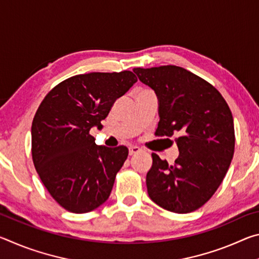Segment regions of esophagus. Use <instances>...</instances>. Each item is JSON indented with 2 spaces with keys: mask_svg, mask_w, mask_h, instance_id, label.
<instances>
[{
  "mask_svg": "<svg viewBox=\"0 0 259 259\" xmlns=\"http://www.w3.org/2000/svg\"><path fill=\"white\" fill-rule=\"evenodd\" d=\"M140 151V148L139 147H137V146H130L129 147V154L130 155H135V154H137V153H139Z\"/></svg>",
  "mask_w": 259,
  "mask_h": 259,
  "instance_id": "1",
  "label": "esophagus"
}]
</instances>
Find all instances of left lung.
<instances>
[{"mask_svg":"<svg viewBox=\"0 0 259 259\" xmlns=\"http://www.w3.org/2000/svg\"><path fill=\"white\" fill-rule=\"evenodd\" d=\"M159 99L155 135L175 136L179 156L172 165L153 153L146 176L152 201L187 213L207 202L221 185L234 154V123L221 93L203 78L174 65L134 68Z\"/></svg>","mask_w":259,"mask_h":259,"instance_id":"left-lung-1","label":"left lung"}]
</instances>
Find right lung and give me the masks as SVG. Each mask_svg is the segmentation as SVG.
Wrapping results in <instances>:
<instances>
[{
    "label": "right lung",
    "instance_id": "1",
    "mask_svg": "<svg viewBox=\"0 0 259 259\" xmlns=\"http://www.w3.org/2000/svg\"><path fill=\"white\" fill-rule=\"evenodd\" d=\"M136 82L130 71L80 74L56 85L35 113V169L50 195L68 211H93L111 194L129 151L96 145L90 130L103 128L113 104Z\"/></svg>",
    "mask_w": 259,
    "mask_h": 259
}]
</instances>
